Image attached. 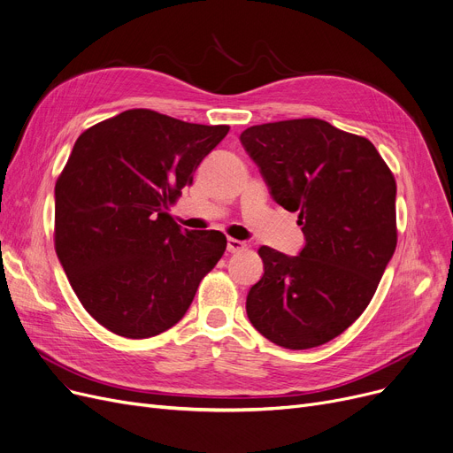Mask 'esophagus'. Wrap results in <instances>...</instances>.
I'll return each mask as SVG.
<instances>
[{"instance_id":"esophagus-1","label":"esophagus","mask_w":453,"mask_h":453,"mask_svg":"<svg viewBox=\"0 0 453 453\" xmlns=\"http://www.w3.org/2000/svg\"><path fill=\"white\" fill-rule=\"evenodd\" d=\"M242 250H246V244H244V242L236 241V239H227V251H229V253H239V251H242Z\"/></svg>"}]
</instances>
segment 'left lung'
Masks as SVG:
<instances>
[{
    "instance_id": "obj_1",
    "label": "left lung",
    "mask_w": 453,
    "mask_h": 453,
    "mask_svg": "<svg viewBox=\"0 0 453 453\" xmlns=\"http://www.w3.org/2000/svg\"><path fill=\"white\" fill-rule=\"evenodd\" d=\"M241 142L304 234L296 257L258 250L248 318L284 349L323 345L362 316L395 253V178L369 139L321 119L250 127Z\"/></svg>"
}]
</instances>
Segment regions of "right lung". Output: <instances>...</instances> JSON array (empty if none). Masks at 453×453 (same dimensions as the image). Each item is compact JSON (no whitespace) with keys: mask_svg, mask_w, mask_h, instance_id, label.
<instances>
[{"mask_svg":"<svg viewBox=\"0 0 453 453\" xmlns=\"http://www.w3.org/2000/svg\"><path fill=\"white\" fill-rule=\"evenodd\" d=\"M227 132L139 108L75 141L55 187V248L82 306L115 334L174 326L224 255L220 231H181L169 205Z\"/></svg>","mask_w":453,"mask_h":453,"instance_id":"obj_1","label":"right lung"}]
</instances>
